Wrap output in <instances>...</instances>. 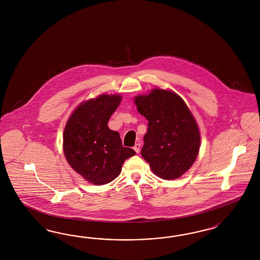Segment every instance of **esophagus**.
Here are the masks:
<instances>
[{"label":"esophagus","mask_w":260,"mask_h":260,"mask_svg":"<svg viewBox=\"0 0 260 260\" xmlns=\"http://www.w3.org/2000/svg\"><path fill=\"white\" fill-rule=\"evenodd\" d=\"M140 147H141V145H140L139 143H136V144L134 145V150H135L137 153H138V152L140 151Z\"/></svg>","instance_id":"esophagus-1"}]
</instances>
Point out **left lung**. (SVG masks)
Here are the masks:
<instances>
[{"mask_svg": "<svg viewBox=\"0 0 260 260\" xmlns=\"http://www.w3.org/2000/svg\"><path fill=\"white\" fill-rule=\"evenodd\" d=\"M134 102L149 122L142 156L158 177H180L194 163L200 146L199 129L189 108L180 96L160 88L136 96Z\"/></svg>", "mask_w": 260, "mask_h": 260, "instance_id": "left-lung-1", "label": "left lung"}]
</instances>
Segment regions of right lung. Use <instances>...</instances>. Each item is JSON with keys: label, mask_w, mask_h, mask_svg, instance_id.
I'll use <instances>...</instances> for the list:
<instances>
[{"label": "right lung", "mask_w": 260, "mask_h": 260, "mask_svg": "<svg viewBox=\"0 0 260 260\" xmlns=\"http://www.w3.org/2000/svg\"><path fill=\"white\" fill-rule=\"evenodd\" d=\"M122 100L121 95L102 94L82 103L63 131V153L71 168L87 181L105 185L118 176L122 165L135 154L125 148L108 122Z\"/></svg>", "instance_id": "1"}]
</instances>
